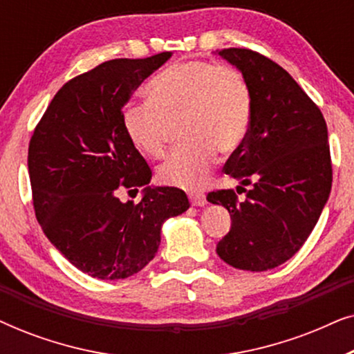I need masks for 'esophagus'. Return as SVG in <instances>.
Masks as SVG:
<instances>
[{
    "label": "esophagus",
    "mask_w": 354,
    "mask_h": 354,
    "mask_svg": "<svg viewBox=\"0 0 354 354\" xmlns=\"http://www.w3.org/2000/svg\"><path fill=\"white\" fill-rule=\"evenodd\" d=\"M188 198H190L192 206H205L206 205V196L203 195V193L192 192V193H188Z\"/></svg>",
    "instance_id": "34e87169"
}]
</instances>
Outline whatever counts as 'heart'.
<instances>
[{"label":"heart","instance_id":"1","mask_svg":"<svg viewBox=\"0 0 354 354\" xmlns=\"http://www.w3.org/2000/svg\"><path fill=\"white\" fill-rule=\"evenodd\" d=\"M148 101H130L122 127L130 143L149 158L166 153L169 127L178 124L183 143L159 167L167 185L196 190L209 178L221 153L243 143L253 114V95L239 69L209 61H182L147 85Z\"/></svg>","mask_w":354,"mask_h":354}]
</instances>
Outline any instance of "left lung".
Listing matches in <instances>:
<instances>
[{
    "label": "left lung",
    "mask_w": 354,
    "mask_h": 354,
    "mask_svg": "<svg viewBox=\"0 0 354 354\" xmlns=\"http://www.w3.org/2000/svg\"><path fill=\"white\" fill-rule=\"evenodd\" d=\"M217 55L243 74L253 95L248 135L224 171L254 188L245 201L234 190L207 193V201L227 207L232 219L216 251L236 269L263 272L301 248L328 200L327 124L293 77L269 57L246 48H225Z\"/></svg>",
    "instance_id": "1"
}]
</instances>
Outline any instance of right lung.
<instances>
[{
	"instance_id": "1",
	"label": "right lung",
	"mask_w": 354,
	"mask_h": 354,
	"mask_svg": "<svg viewBox=\"0 0 354 354\" xmlns=\"http://www.w3.org/2000/svg\"><path fill=\"white\" fill-rule=\"evenodd\" d=\"M171 51L111 59L62 85L28 145L33 207L48 240L82 272L127 279L158 253L161 227L190 207L185 192L149 187L151 169L130 143L122 109ZM144 188L138 205L118 192Z\"/></svg>"
}]
</instances>
